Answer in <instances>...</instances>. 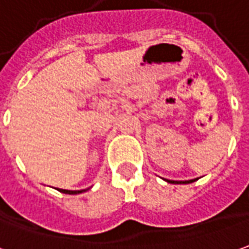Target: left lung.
Segmentation results:
<instances>
[{
	"label": "left lung",
	"instance_id": "left-lung-1",
	"mask_svg": "<svg viewBox=\"0 0 249 249\" xmlns=\"http://www.w3.org/2000/svg\"><path fill=\"white\" fill-rule=\"evenodd\" d=\"M165 181H168V183H172V184H188V183H193V181H195L196 179H193V180H184V181H181V180H168V179H164Z\"/></svg>",
	"mask_w": 249,
	"mask_h": 249
}]
</instances>
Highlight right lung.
<instances>
[{"instance_id":"obj_1","label":"right lung","mask_w":249,"mask_h":249,"mask_svg":"<svg viewBox=\"0 0 249 249\" xmlns=\"http://www.w3.org/2000/svg\"><path fill=\"white\" fill-rule=\"evenodd\" d=\"M58 191H59V193H63V194H69V195H75V194H81V193H85V191H88V188H87V190H77V191H71V190H63V188H58Z\"/></svg>"}]
</instances>
